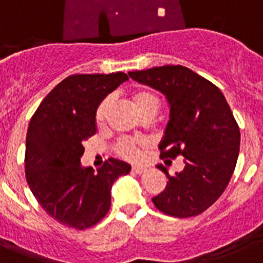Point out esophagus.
Segmentation results:
<instances>
[{"instance_id": "34e87169", "label": "esophagus", "mask_w": 263, "mask_h": 263, "mask_svg": "<svg viewBox=\"0 0 263 263\" xmlns=\"http://www.w3.org/2000/svg\"><path fill=\"white\" fill-rule=\"evenodd\" d=\"M144 172H147V168H146V166H140V165L132 166V173H135V175H142V173Z\"/></svg>"}]
</instances>
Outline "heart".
<instances>
[{
    "label": "heart",
    "instance_id": "obj_1",
    "mask_svg": "<svg viewBox=\"0 0 263 263\" xmlns=\"http://www.w3.org/2000/svg\"><path fill=\"white\" fill-rule=\"evenodd\" d=\"M111 103L110 97H106L103 99L102 102L99 103L98 107H97V111H95V119L98 123L103 121V119L106 117V113L109 110ZM134 105L138 109L140 115L144 116L146 113H150V111H157L158 109V99L154 94L148 92V91H138L134 94ZM142 144L136 140L131 139H121L117 143L116 148L119 152L120 156L125 157V158H132L135 160L142 154V148H140Z\"/></svg>",
    "mask_w": 263,
    "mask_h": 263
}]
</instances>
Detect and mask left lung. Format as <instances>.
I'll return each instance as SVG.
<instances>
[{"mask_svg":"<svg viewBox=\"0 0 263 263\" xmlns=\"http://www.w3.org/2000/svg\"><path fill=\"white\" fill-rule=\"evenodd\" d=\"M128 75L168 99L171 115L158 146L161 158L184 157V169L175 176L157 166L169 181L153 203L168 216H198L220 198L236 166L240 131L232 110L220 88L183 65Z\"/></svg>","mask_w":263,"mask_h":263,"instance_id":"left-lung-1","label":"left lung"}]
</instances>
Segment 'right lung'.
<instances>
[{"label": "right lung", "mask_w": 263, "mask_h": 263, "mask_svg": "<svg viewBox=\"0 0 263 263\" xmlns=\"http://www.w3.org/2000/svg\"><path fill=\"white\" fill-rule=\"evenodd\" d=\"M127 73L71 75L45 97L31 117L26 139V177L43 210L65 227L86 229L110 209L111 185L131 165L109 158L94 172L83 168V143L97 132L95 111Z\"/></svg>", "instance_id": "right-lung-1"}]
</instances>
